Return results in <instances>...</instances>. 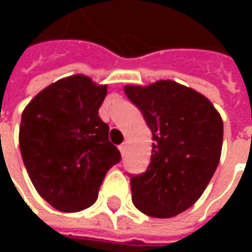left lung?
Returning <instances> with one entry per match:
<instances>
[{"mask_svg":"<svg viewBox=\"0 0 252 252\" xmlns=\"http://www.w3.org/2000/svg\"><path fill=\"white\" fill-rule=\"evenodd\" d=\"M105 95L106 88L75 75L44 89L23 112V162L37 193L58 211L93 205L106 173L121 160L98 116Z\"/></svg>","mask_w":252,"mask_h":252,"instance_id":"1","label":"left lung"}]
</instances>
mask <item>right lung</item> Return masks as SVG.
Segmentation results:
<instances>
[{
	"label": "right lung",
	"instance_id": "right-lung-1",
	"mask_svg": "<svg viewBox=\"0 0 252 252\" xmlns=\"http://www.w3.org/2000/svg\"><path fill=\"white\" fill-rule=\"evenodd\" d=\"M135 89L131 101L153 142L146 171L129 175L132 202L147 216L174 217L200 198L216 171L221 117L204 95L173 81Z\"/></svg>",
	"mask_w": 252,
	"mask_h": 252
}]
</instances>
